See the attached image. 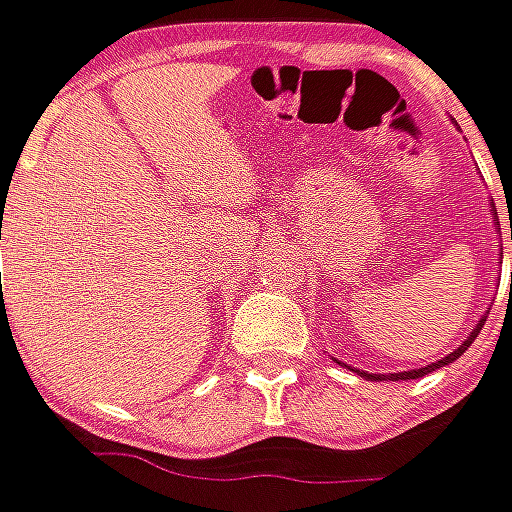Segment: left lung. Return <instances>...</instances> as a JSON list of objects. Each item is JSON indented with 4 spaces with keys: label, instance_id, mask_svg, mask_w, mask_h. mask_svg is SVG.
Wrapping results in <instances>:
<instances>
[{
    "label": "left lung",
    "instance_id": "8db88e82",
    "mask_svg": "<svg viewBox=\"0 0 512 512\" xmlns=\"http://www.w3.org/2000/svg\"><path fill=\"white\" fill-rule=\"evenodd\" d=\"M493 210H496V207H493ZM510 239H512V216H510ZM510 282H512V276H510ZM487 313H490V310H487ZM484 322H487V316H482V322L473 327V333H470V336H467V339H464V342L459 344V347H456L453 353H447L444 359H439V362H433V364H427V367H419V370H404V373H384V376H382V373H364V370H356V373H359V376H367V379H373V382H387V379H390V382H399V379H422V376L433 373V370H439V367H444V364L456 362V359L462 356L464 350H467V347L473 344V339L479 336V330H482ZM344 367H347V364H344Z\"/></svg>",
    "mask_w": 512,
    "mask_h": 512
}]
</instances>
